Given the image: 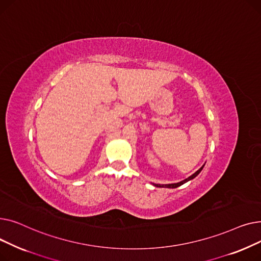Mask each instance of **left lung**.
Here are the masks:
<instances>
[{
    "mask_svg": "<svg viewBox=\"0 0 261 261\" xmlns=\"http://www.w3.org/2000/svg\"><path fill=\"white\" fill-rule=\"evenodd\" d=\"M203 167H204V165L199 169V170H197L194 174H191L190 176H188L187 179H185V180H183V181H181V182H179V183H173V184H153L154 186H156V187H166V188H176V187H179V186H181V185H183L184 183H186V182H188V181H190V180H193V179H195V177L201 172V170L203 169Z\"/></svg>",
    "mask_w": 261,
    "mask_h": 261,
    "instance_id": "left-lung-1",
    "label": "left lung"
}]
</instances>
